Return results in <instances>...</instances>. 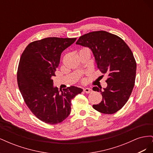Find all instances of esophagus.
<instances>
[{"label":"esophagus","instance_id":"esophagus-1","mask_svg":"<svg viewBox=\"0 0 153 153\" xmlns=\"http://www.w3.org/2000/svg\"><path fill=\"white\" fill-rule=\"evenodd\" d=\"M84 91L85 93H91V92L92 91V90L91 89H90V88H88V87L84 88Z\"/></svg>","mask_w":153,"mask_h":153}]
</instances>
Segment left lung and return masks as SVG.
<instances>
[{
	"label": "left lung",
	"mask_w": 153,
	"mask_h": 153,
	"mask_svg": "<svg viewBox=\"0 0 153 153\" xmlns=\"http://www.w3.org/2000/svg\"><path fill=\"white\" fill-rule=\"evenodd\" d=\"M76 44L91 49L100 71L108 76L103 91L92 88L103 96L93 108L106 114L117 112L128 101L135 85L137 64L131 50L119 36L103 30L83 35Z\"/></svg>",
	"instance_id": "left-lung-1"
}]
</instances>
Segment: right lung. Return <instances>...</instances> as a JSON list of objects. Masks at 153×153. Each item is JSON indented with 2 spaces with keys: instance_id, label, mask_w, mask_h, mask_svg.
<instances>
[{
  "instance_id": "1",
  "label": "right lung",
  "mask_w": 153,
  "mask_h": 153,
  "mask_svg": "<svg viewBox=\"0 0 153 153\" xmlns=\"http://www.w3.org/2000/svg\"><path fill=\"white\" fill-rule=\"evenodd\" d=\"M76 38H47L28 45L20 59L17 72L19 89L31 112L50 124L62 122L71 112V101L83 89L70 86L59 91L52 77L63 51Z\"/></svg>"
}]
</instances>
